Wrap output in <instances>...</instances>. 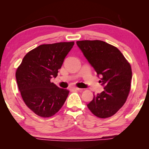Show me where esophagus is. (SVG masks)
<instances>
[{"label": "esophagus", "mask_w": 149, "mask_h": 149, "mask_svg": "<svg viewBox=\"0 0 149 149\" xmlns=\"http://www.w3.org/2000/svg\"><path fill=\"white\" fill-rule=\"evenodd\" d=\"M70 90H77V91H79V90H81L79 88H77V87H72L70 88Z\"/></svg>", "instance_id": "1"}]
</instances>
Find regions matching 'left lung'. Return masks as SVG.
I'll return each instance as SVG.
<instances>
[{"instance_id": "obj_1", "label": "left lung", "mask_w": 149, "mask_h": 149, "mask_svg": "<svg viewBox=\"0 0 149 149\" xmlns=\"http://www.w3.org/2000/svg\"><path fill=\"white\" fill-rule=\"evenodd\" d=\"M77 45L97 72L104 87L102 93L94 94L87 107L100 118L114 115L127 100L132 72L131 65L116 47L102 41H80Z\"/></svg>"}]
</instances>
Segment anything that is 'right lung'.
<instances>
[{"instance_id":"obj_1","label":"right lung","mask_w":149,"mask_h":149,"mask_svg":"<svg viewBox=\"0 0 149 149\" xmlns=\"http://www.w3.org/2000/svg\"><path fill=\"white\" fill-rule=\"evenodd\" d=\"M74 42L41 45L29 51L16 72L18 89L27 107L43 118L54 115L62 107L69 91L50 82L56 77Z\"/></svg>"}]
</instances>
